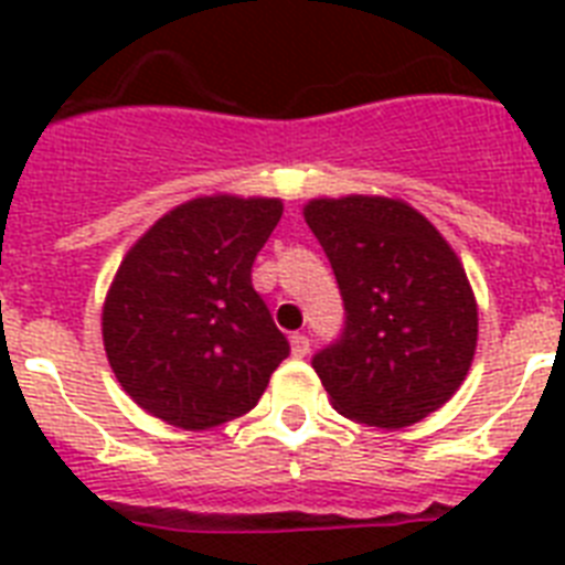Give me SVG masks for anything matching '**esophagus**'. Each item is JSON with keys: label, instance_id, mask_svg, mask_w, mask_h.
Returning a JSON list of instances; mask_svg holds the SVG:
<instances>
[{"label": "esophagus", "instance_id": "34e87169", "mask_svg": "<svg viewBox=\"0 0 565 565\" xmlns=\"http://www.w3.org/2000/svg\"><path fill=\"white\" fill-rule=\"evenodd\" d=\"M290 352L292 358H308L310 352V340L305 334H292L290 337Z\"/></svg>", "mask_w": 565, "mask_h": 565}]
</instances>
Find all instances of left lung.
<instances>
[{
    "mask_svg": "<svg viewBox=\"0 0 565 565\" xmlns=\"http://www.w3.org/2000/svg\"><path fill=\"white\" fill-rule=\"evenodd\" d=\"M301 213L345 305L340 343L313 358L328 402L370 428L416 425L460 390L475 361L478 301L460 257L393 195H319Z\"/></svg>",
    "mask_w": 565,
    "mask_h": 565,
    "instance_id": "obj_1",
    "label": "left lung"
}]
</instances>
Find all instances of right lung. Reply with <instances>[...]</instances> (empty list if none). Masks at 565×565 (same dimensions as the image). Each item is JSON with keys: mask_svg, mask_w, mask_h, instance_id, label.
Masks as SVG:
<instances>
[{"mask_svg": "<svg viewBox=\"0 0 565 565\" xmlns=\"http://www.w3.org/2000/svg\"><path fill=\"white\" fill-rule=\"evenodd\" d=\"M281 199L211 193L175 204L128 248L102 305V340L131 402L172 428L246 416L290 354L252 264Z\"/></svg>", "mask_w": 565, "mask_h": 565, "instance_id": "right-lung-1", "label": "right lung"}]
</instances>
